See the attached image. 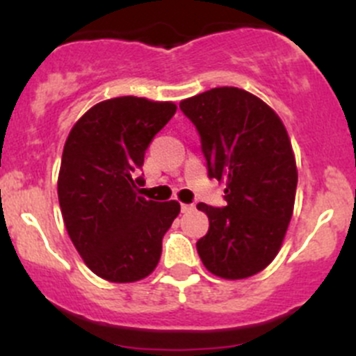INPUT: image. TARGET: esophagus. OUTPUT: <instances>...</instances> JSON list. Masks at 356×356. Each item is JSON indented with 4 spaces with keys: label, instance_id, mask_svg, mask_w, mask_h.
<instances>
[{
    "label": "esophagus",
    "instance_id": "obj_1",
    "mask_svg": "<svg viewBox=\"0 0 356 356\" xmlns=\"http://www.w3.org/2000/svg\"><path fill=\"white\" fill-rule=\"evenodd\" d=\"M193 208H195V204H184V203L181 204V210H182V213H186V211H191Z\"/></svg>",
    "mask_w": 356,
    "mask_h": 356
}]
</instances>
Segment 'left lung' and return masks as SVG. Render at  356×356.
<instances>
[{
  "mask_svg": "<svg viewBox=\"0 0 356 356\" xmlns=\"http://www.w3.org/2000/svg\"><path fill=\"white\" fill-rule=\"evenodd\" d=\"M196 127L208 177L225 184V207L198 203L210 220L196 243L204 267L224 279L264 270L293 215L298 172L284 124L245 89L215 88L181 102Z\"/></svg>",
  "mask_w": 356,
  "mask_h": 356,
  "instance_id": "1",
  "label": "left lung"
}]
</instances>
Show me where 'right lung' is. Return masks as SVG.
Returning a JSON list of instances; mask_svg holds the SVG:
<instances>
[{"label": "right lung", "mask_w": 356, "mask_h": 356, "mask_svg": "<svg viewBox=\"0 0 356 356\" xmlns=\"http://www.w3.org/2000/svg\"><path fill=\"white\" fill-rule=\"evenodd\" d=\"M174 103L136 96L106 99L86 111L68 134L58 175L63 222L86 265L110 282L152 274L161 239L181 211L177 201L139 196L138 172Z\"/></svg>", "instance_id": "right-lung-1"}]
</instances>
